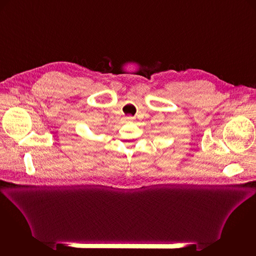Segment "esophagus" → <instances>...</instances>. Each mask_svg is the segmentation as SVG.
Listing matches in <instances>:
<instances>
[{"label":"esophagus","mask_w":256,"mask_h":256,"mask_svg":"<svg viewBox=\"0 0 256 256\" xmlns=\"http://www.w3.org/2000/svg\"><path fill=\"white\" fill-rule=\"evenodd\" d=\"M126 120H128V122H132V121H134V117H132V116H128V117H126Z\"/></svg>","instance_id":"34e87169"}]
</instances>
